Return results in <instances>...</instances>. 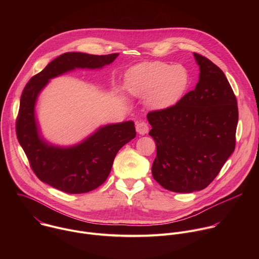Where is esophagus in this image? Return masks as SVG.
<instances>
[{
    "label": "esophagus",
    "instance_id": "obj_1",
    "mask_svg": "<svg viewBox=\"0 0 259 259\" xmlns=\"http://www.w3.org/2000/svg\"><path fill=\"white\" fill-rule=\"evenodd\" d=\"M136 131L139 134L144 135V134L147 133V131H149V126H147V124L145 122H139L136 125Z\"/></svg>",
    "mask_w": 259,
    "mask_h": 259
}]
</instances>
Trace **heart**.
I'll return each mask as SVG.
<instances>
[{
  "instance_id": "b5f03b06",
  "label": "heart",
  "mask_w": 259,
  "mask_h": 259,
  "mask_svg": "<svg viewBox=\"0 0 259 259\" xmlns=\"http://www.w3.org/2000/svg\"><path fill=\"white\" fill-rule=\"evenodd\" d=\"M189 86V73L181 65L162 61L144 62L132 67L126 76L128 92L145 98L146 104L155 110L173 107Z\"/></svg>"
}]
</instances>
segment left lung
Masks as SVG:
<instances>
[{
    "mask_svg": "<svg viewBox=\"0 0 259 259\" xmlns=\"http://www.w3.org/2000/svg\"><path fill=\"white\" fill-rule=\"evenodd\" d=\"M200 68L196 88L177 104L147 114L157 145L152 173L175 193L204 190L235 151L238 105L224 71L194 53Z\"/></svg>",
    "mask_w": 259,
    "mask_h": 259,
    "instance_id": "1",
    "label": "left lung"
}]
</instances>
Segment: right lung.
<instances>
[{"label":"right lung","instance_id":"add662e5","mask_svg":"<svg viewBox=\"0 0 259 259\" xmlns=\"http://www.w3.org/2000/svg\"><path fill=\"white\" fill-rule=\"evenodd\" d=\"M118 56L119 53H63L33 76L22 91L16 121L18 141L34 174L59 191L83 194L101 186L112 170L117 153L136 136L134 122L104 125L77 144L55 145L41 133L35 117L36 100L51 79L77 68L100 69Z\"/></svg>","mask_w":259,"mask_h":259}]
</instances>
